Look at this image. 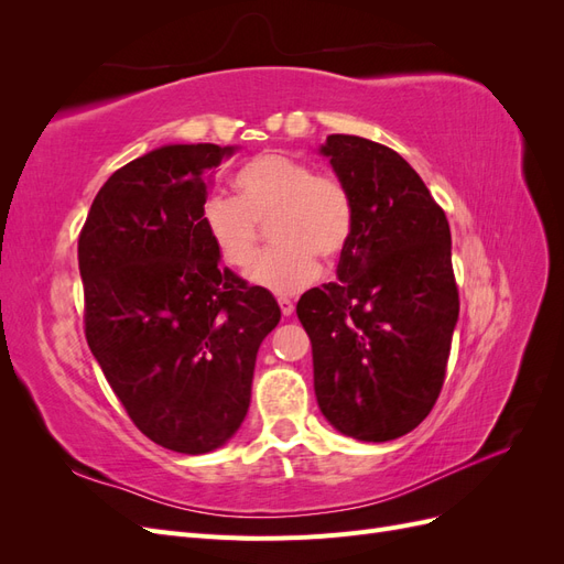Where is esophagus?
I'll return each mask as SVG.
<instances>
[{"instance_id":"34e87169","label":"esophagus","mask_w":564,"mask_h":564,"mask_svg":"<svg viewBox=\"0 0 564 564\" xmlns=\"http://www.w3.org/2000/svg\"><path fill=\"white\" fill-rule=\"evenodd\" d=\"M278 303H280V311H282V315H284V317H289V315L294 313V301H292V299L280 296V299H278Z\"/></svg>"}]
</instances>
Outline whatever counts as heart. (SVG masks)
Listing matches in <instances>:
<instances>
[{
  "label": "heart",
  "instance_id": "obj_1",
  "mask_svg": "<svg viewBox=\"0 0 564 564\" xmlns=\"http://www.w3.org/2000/svg\"><path fill=\"white\" fill-rule=\"evenodd\" d=\"M237 197L212 193L202 204V226L232 268H247L259 247V224H270V247L249 270L268 292L294 294L317 278V254L336 261L355 232L350 187L286 152H263L235 176Z\"/></svg>",
  "mask_w": 564,
  "mask_h": 564
}]
</instances>
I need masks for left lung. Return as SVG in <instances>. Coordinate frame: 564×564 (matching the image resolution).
I'll return each instance as SVG.
<instances>
[{
  "instance_id": "obj_1",
  "label": "left lung",
  "mask_w": 564,
  "mask_h": 564,
  "mask_svg": "<svg viewBox=\"0 0 564 564\" xmlns=\"http://www.w3.org/2000/svg\"><path fill=\"white\" fill-rule=\"evenodd\" d=\"M355 199L336 282L296 315L313 344L322 414L348 437L388 442L431 414L445 383L458 286L447 216L395 150L332 133L322 145Z\"/></svg>"
}]
</instances>
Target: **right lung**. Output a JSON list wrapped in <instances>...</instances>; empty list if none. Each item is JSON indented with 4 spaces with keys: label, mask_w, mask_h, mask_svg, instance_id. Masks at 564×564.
Segmentation results:
<instances>
[{
    "label": "right lung",
    "mask_w": 564,
    "mask_h": 564,
    "mask_svg": "<svg viewBox=\"0 0 564 564\" xmlns=\"http://www.w3.org/2000/svg\"><path fill=\"white\" fill-rule=\"evenodd\" d=\"M235 148L164 145L100 187L79 232L84 334L145 437L212 452L247 416L256 352L280 305L249 286L202 226L214 169Z\"/></svg>",
    "instance_id": "add662e5"
}]
</instances>
